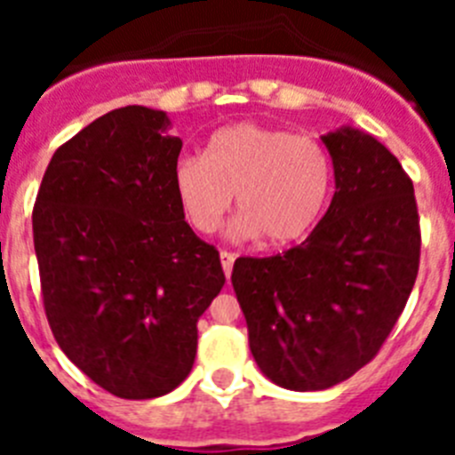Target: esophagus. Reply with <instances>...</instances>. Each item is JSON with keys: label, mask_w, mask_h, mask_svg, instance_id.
I'll return each mask as SVG.
<instances>
[{"label": "esophagus", "mask_w": 455, "mask_h": 455, "mask_svg": "<svg viewBox=\"0 0 455 455\" xmlns=\"http://www.w3.org/2000/svg\"><path fill=\"white\" fill-rule=\"evenodd\" d=\"M220 267H223L225 277L230 280L232 267H235V255H232V252H228V251H220Z\"/></svg>", "instance_id": "34e87169"}]
</instances>
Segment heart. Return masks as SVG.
<instances>
[{
    "label": "heart",
    "mask_w": 455,
    "mask_h": 455,
    "mask_svg": "<svg viewBox=\"0 0 455 455\" xmlns=\"http://www.w3.org/2000/svg\"><path fill=\"white\" fill-rule=\"evenodd\" d=\"M331 184V159L319 140L255 123L216 132L204 159L182 156L172 171L178 203L196 230L214 232L236 196L241 216L232 239L264 236L268 246L303 239L323 214Z\"/></svg>",
    "instance_id": "obj_1"
}]
</instances>
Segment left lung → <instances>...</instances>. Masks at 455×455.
<instances>
[{
    "mask_svg": "<svg viewBox=\"0 0 455 455\" xmlns=\"http://www.w3.org/2000/svg\"><path fill=\"white\" fill-rule=\"evenodd\" d=\"M321 140L335 171L323 219L300 246L232 268L257 367L293 392L328 389L373 360L419 268L415 188L399 159L351 124Z\"/></svg>",
    "mask_w": 455,
    "mask_h": 455,
    "instance_id": "1",
    "label": "left lung"
}]
</instances>
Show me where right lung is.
<instances>
[{"mask_svg":"<svg viewBox=\"0 0 455 455\" xmlns=\"http://www.w3.org/2000/svg\"><path fill=\"white\" fill-rule=\"evenodd\" d=\"M166 111L132 104L52 156L34 207L45 315L61 351L120 399H156L188 376L198 319L225 275L172 187L182 139Z\"/></svg>","mask_w":455,"mask_h":455,"instance_id":"obj_1","label":"right lung"}]
</instances>
